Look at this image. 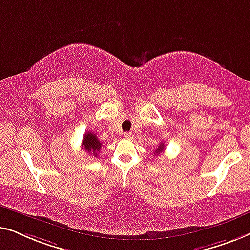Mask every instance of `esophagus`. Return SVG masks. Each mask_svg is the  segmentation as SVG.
<instances>
[{"mask_svg": "<svg viewBox=\"0 0 250 250\" xmlns=\"http://www.w3.org/2000/svg\"><path fill=\"white\" fill-rule=\"evenodd\" d=\"M124 137H125V138H126V139H131L132 137H133V135H132L131 132H125L124 133Z\"/></svg>", "mask_w": 250, "mask_h": 250, "instance_id": "obj_1", "label": "esophagus"}]
</instances>
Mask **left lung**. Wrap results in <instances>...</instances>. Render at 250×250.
<instances>
[{
    "mask_svg": "<svg viewBox=\"0 0 250 250\" xmlns=\"http://www.w3.org/2000/svg\"><path fill=\"white\" fill-rule=\"evenodd\" d=\"M163 150H164V144L161 143L160 146H159V148L155 150V153H154V154H155V155H159V154L163 152Z\"/></svg>",
    "mask_w": 250,
    "mask_h": 250,
    "instance_id": "1",
    "label": "left lung"
}]
</instances>
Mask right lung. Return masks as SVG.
Instances as JSON below:
<instances>
[{"instance_id":"1","label":"right lung","mask_w":250,"mask_h":250,"mask_svg":"<svg viewBox=\"0 0 250 250\" xmlns=\"http://www.w3.org/2000/svg\"><path fill=\"white\" fill-rule=\"evenodd\" d=\"M82 147L86 150V152L93 154V155L96 157L98 156V153L101 152L102 143L100 142V139L97 138L95 133L87 132L86 135L83 136Z\"/></svg>"}]
</instances>
